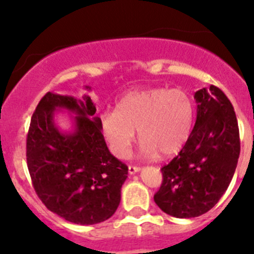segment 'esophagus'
<instances>
[{
  "instance_id": "1",
  "label": "esophagus",
  "mask_w": 254,
  "mask_h": 254,
  "mask_svg": "<svg viewBox=\"0 0 254 254\" xmlns=\"http://www.w3.org/2000/svg\"><path fill=\"white\" fill-rule=\"evenodd\" d=\"M127 170H129L130 175H135V173H136V172H139L140 167H137V166H131V165H130L129 167H127Z\"/></svg>"
}]
</instances>
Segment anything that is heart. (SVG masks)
<instances>
[{"label": "heart", "mask_w": 254, "mask_h": 254, "mask_svg": "<svg viewBox=\"0 0 254 254\" xmlns=\"http://www.w3.org/2000/svg\"><path fill=\"white\" fill-rule=\"evenodd\" d=\"M194 117V101L186 91L152 88L123 97L114 112L101 115V130L117 157L129 155L136 129L143 156L168 157L188 141Z\"/></svg>", "instance_id": "1"}]
</instances>
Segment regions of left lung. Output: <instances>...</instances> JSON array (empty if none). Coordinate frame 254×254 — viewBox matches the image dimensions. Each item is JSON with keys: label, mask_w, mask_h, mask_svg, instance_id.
I'll return each instance as SVG.
<instances>
[{"label": "left lung", "mask_w": 254, "mask_h": 254, "mask_svg": "<svg viewBox=\"0 0 254 254\" xmlns=\"http://www.w3.org/2000/svg\"><path fill=\"white\" fill-rule=\"evenodd\" d=\"M196 120L178 156L161 168L163 181L153 199L179 219L205 214L226 191L240 156V131L234 107L219 87L194 94Z\"/></svg>", "instance_id": "8db88e82"}]
</instances>
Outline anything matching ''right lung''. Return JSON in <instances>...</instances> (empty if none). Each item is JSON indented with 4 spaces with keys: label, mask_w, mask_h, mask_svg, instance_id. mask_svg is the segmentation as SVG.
I'll list each match as a JSON object with an SVG mask.
<instances>
[{
    "label": "right lung",
    "mask_w": 254,
    "mask_h": 254,
    "mask_svg": "<svg viewBox=\"0 0 254 254\" xmlns=\"http://www.w3.org/2000/svg\"><path fill=\"white\" fill-rule=\"evenodd\" d=\"M58 109L76 114L72 133H61L55 125ZM94 113L91 97L77 101L48 92L27 135V166L35 193L50 211L78 225L108 220L119 206L127 177V166L109 152Z\"/></svg>",
    "instance_id": "right-lung-1"
}]
</instances>
